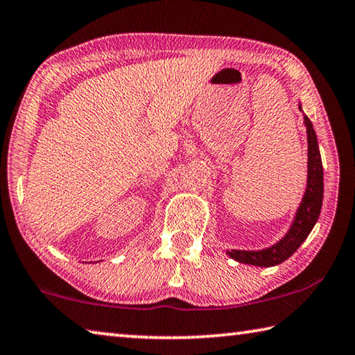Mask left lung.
Wrapping results in <instances>:
<instances>
[{
    "instance_id": "obj_1",
    "label": "left lung",
    "mask_w": 355,
    "mask_h": 355,
    "mask_svg": "<svg viewBox=\"0 0 355 355\" xmlns=\"http://www.w3.org/2000/svg\"><path fill=\"white\" fill-rule=\"evenodd\" d=\"M300 110V106H299ZM305 127H307V139H309V178L307 189L300 207L294 218L290 232L286 233L284 239H280L277 244L263 250H232L228 252L233 260L245 264H254V266H275L286 258H290L294 252L299 249V245L304 243V239L309 236L311 228L315 227L318 218L321 213L322 205V163L320 148H318V139L311 125L310 119L304 117Z\"/></svg>"
}]
</instances>
